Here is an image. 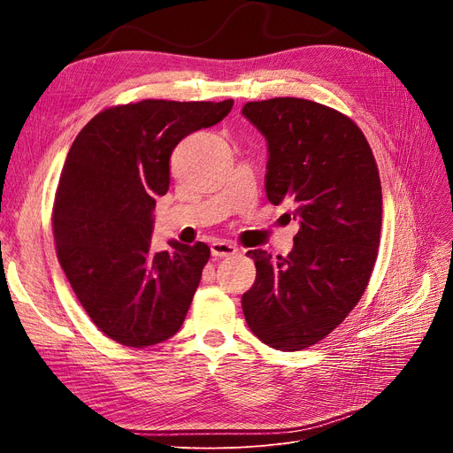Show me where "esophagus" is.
Segmentation results:
<instances>
[{"label": "esophagus", "instance_id": "esophagus-1", "mask_svg": "<svg viewBox=\"0 0 453 453\" xmlns=\"http://www.w3.org/2000/svg\"><path fill=\"white\" fill-rule=\"evenodd\" d=\"M211 253H212V257H220V258L222 257H233V255L239 253V248H236L231 242H226V241H217V242L211 244Z\"/></svg>", "mask_w": 453, "mask_h": 453}]
</instances>
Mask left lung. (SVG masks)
<instances>
[{
  "instance_id": "left-lung-1",
  "label": "left lung",
  "mask_w": 453,
  "mask_h": 453,
  "mask_svg": "<svg viewBox=\"0 0 453 453\" xmlns=\"http://www.w3.org/2000/svg\"><path fill=\"white\" fill-rule=\"evenodd\" d=\"M242 115L268 141L266 196L288 202L299 222L294 250L248 251L257 277L242 296L253 334L277 350L328 336L367 288L382 229V185L372 150L352 119L314 101L246 103Z\"/></svg>"
}]
</instances>
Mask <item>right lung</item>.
<instances>
[{"mask_svg":"<svg viewBox=\"0 0 453 453\" xmlns=\"http://www.w3.org/2000/svg\"><path fill=\"white\" fill-rule=\"evenodd\" d=\"M231 108L233 99L113 106L67 152L53 205L57 255L86 314L117 343L150 347L183 325L211 250L169 241L171 250L152 253V212L169 190L178 142Z\"/></svg>","mask_w":453,"mask_h":453,"instance_id":"1","label":"right lung"}]
</instances>
